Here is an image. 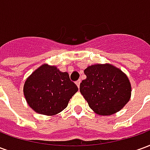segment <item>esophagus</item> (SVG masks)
Masks as SVG:
<instances>
[{
  "label": "esophagus",
  "instance_id": "1",
  "mask_svg": "<svg viewBox=\"0 0 150 150\" xmlns=\"http://www.w3.org/2000/svg\"><path fill=\"white\" fill-rule=\"evenodd\" d=\"M80 83H81V79H79V80H77V81L75 82V83H76V85H77V87H78V88H79Z\"/></svg>",
  "mask_w": 150,
  "mask_h": 150
}]
</instances>
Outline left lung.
I'll list each match as a JSON object with an SVG mask.
<instances>
[{"mask_svg":"<svg viewBox=\"0 0 150 150\" xmlns=\"http://www.w3.org/2000/svg\"><path fill=\"white\" fill-rule=\"evenodd\" d=\"M87 78L79 91L95 112L109 116L120 111L129 102L131 84L120 69L110 64H97L84 70Z\"/></svg>","mask_w":150,"mask_h":150,"instance_id":"left-lung-1","label":"left lung"}]
</instances>
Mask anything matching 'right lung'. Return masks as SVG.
Here are the masks:
<instances>
[{
  "mask_svg": "<svg viewBox=\"0 0 150 150\" xmlns=\"http://www.w3.org/2000/svg\"><path fill=\"white\" fill-rule=\"evenodd\" d=\"M23 91L32 109L53 116L65 109L78 87L70 79L67 72L44 64L26 79Z\"/></svg>",
  "mask_w": 150,
  "mask_h": 150,
  "instance_id": "right-lung-1",
  "label": "right lung"
}]
</instances>
